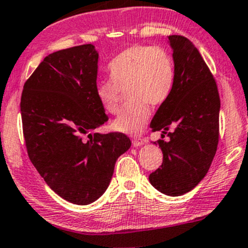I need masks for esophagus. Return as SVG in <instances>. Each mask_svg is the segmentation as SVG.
I'll use <instances>...</instances> for the list:
<instances>
[{
  "label": "esophagus",
  "instance_id": "1",
  "mask_svg": "<svg viewBox=\"0 0 248 248\" xmlns=\"http://www.w3.org/2000/svg\"><path fill=\"white\" fill-rule=\"evenodd\" d=\"M147 142L145 139H135L133 140V145L134 146H142Z\"/></svg>",
  "mask_w": 248,
  "mask_h": 248
}]
</instances>
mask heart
I'll list each match as a JSON object with an SVG mask.
<instances>
[{
    "label": "heart",
    "mask_w": 248,
    "mask_h": 248,
    "mask_svg": "<svg viewBox=\"0 0 248 248\" xmlns=\"http://www.w3.org/2000/svg\"><path fill=\"white\" fill-rule=\"evenodd\" d=\"M111 80L98 81L95 95L106 113L118 114L121 92L130 103L113 122L117 131L139 135L145 128L151 106H160L170 96L175 82L173 56L164 46H131L108 62Z\"/></svg>",
    "instance_id": "b5f03b06"
}]
</instances>
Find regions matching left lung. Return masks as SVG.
<instances>
[{
    "label": "left lung",
    "mask_w": 248,
    "mask_h": 248,
    "mask_svg": "<svg viewBox=\"0 0 248 248\" xmlns=\"http://www.w3.org/2000/svg\"><path fill=\"white\" fill-rule=\"evenodd\" d=\"M175 64L170 96L160 105L150 127L168 140L155 142L164 159L150 174V183L167 196L189 192L207 174L218 144L220 95L215 79L198 49L186 37L169 35ZM171 127L173 132L168 130Z\"/></svg>",
    "instance_id": "obj_1"
}]
</instances>
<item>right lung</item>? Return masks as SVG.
<instances>
[{
    "label": "right lung",
    "instance_id": "1",
    "mask_svg": "<svg viewBox=\"0 0 248 248\" xmlns=\"http://www.w3.org/2000/svg\"><path fill=\"white\" fill-rule=\"evenodd\" d=\"M97 70L93 45L59 50L40 62L21 93L30 160L50 189L75 205L105 192L115 161L131 145L122 133L89 134L108 120L95 95Z\"/></svg>",
    "mask_w": 248,
    "mask_h": 248
}]
</instances>
